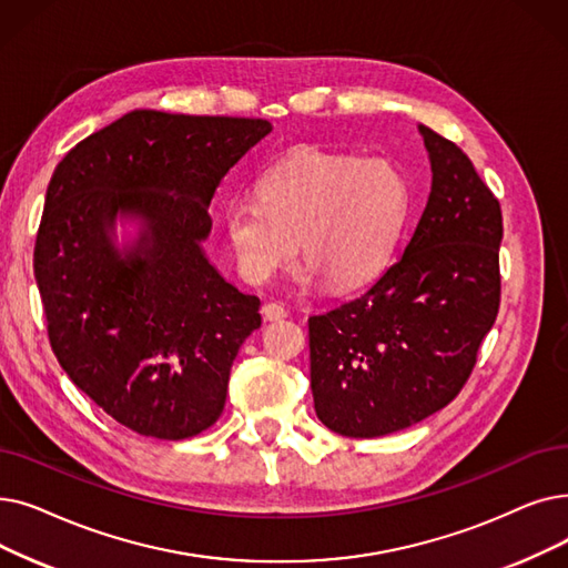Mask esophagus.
I'll list each match as a JSON object with an SVG mask.
<instances>
[{
  "instance_id": "esophagus-1",
  "label": "esophagus",
  "mask_w": 568,
  "mask_h": 568,
  "mask_svg": "<svg viewBox=\"0 0 568 568\" xmlns=\"http://www.w3.org/2000/svg\"><path fill=\"white\" fill-rule=\"evenodd\" d=\"M262 315H264L266 320H283V317H287V308H285L283 304L271 302V304H264Z\"/></svg>"
}]
</instances>
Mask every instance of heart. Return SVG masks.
<instances>
[{
    "instance_id": "b5f03b06",
    "label": "heart",
    "mask_w": 568,
    "mask_h": 568,
    "mask_svg": "<svg viewBox=\"0 0 568 568\" xmlns=\"http://www.w3.org/2000/svg\"><path fill=\"white\" fill-rule=\"evenodd\" d=\"M255 200L225 211L239 274L266 283L302 251L308 276L336 290L372 283L387 266L408 211L406 179L385 160L300 151L271 166Z\"/></svg>"
}]
</instances>
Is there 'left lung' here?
I'll return each mask as SVG.
<instances>
[{"mask_svg":"<svg viewBox=\"0 0 568 568\" xmlns=\"http://www.w3.org/2000/svg\"><path fill=\"white\" fill-rule=\"evenodd\" d=\"M420 132L432 192L402 257L308 317L315 413L341 436L402 432L448 406L499 313V200L457 143Z\"/></svg>","mask_w":568,"mask_h":568,"instance_id":"obj_1","label":"left lung"}]
</instances>
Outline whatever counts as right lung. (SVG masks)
<instances>
[{"mask_svg":"<svg viewBox=\"0 0 568 568\" xmlns=\"http://www.w3.org/2000/svg\"><path fill=\"white\" fill-rule=\"evenodd\" d=\"M271 132L262 118L132 111L77 143L48 183L34 278L60 366L128 429L162 440L206 432L227 399L260 300L209 264L206 206ZM118 212L144 220L122 258Z\"/></svg>","mask_w":568,"mask_h":568,"instance_id":"add662e5","label":"right lung"}]
</instances>
